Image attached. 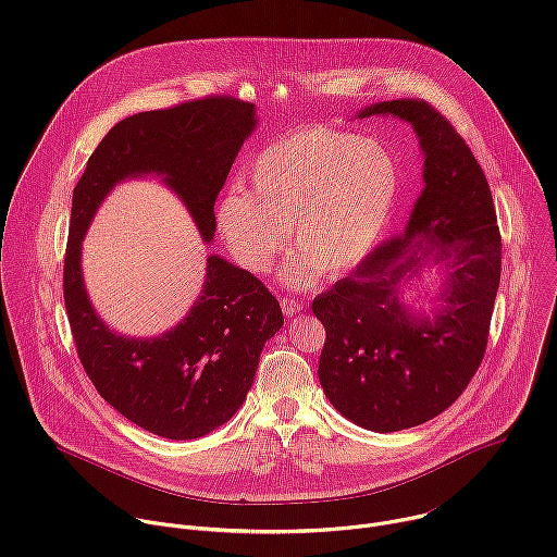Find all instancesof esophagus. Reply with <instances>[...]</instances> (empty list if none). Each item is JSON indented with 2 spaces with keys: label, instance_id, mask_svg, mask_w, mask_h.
I'll return each instance as SVG.
<instances>
[{
  "label": "esophagus",
  "instance_id": "obj_1",
  "mask_svg": "<svg viewBox=\"0 0 557 557\" xmlns=\"http://www.w3.org/2000/svg\"><path fill=\"white\" fill-rule=\"evenodd\" d=\"M281 309H283V313H285L287 318H292V315H296V313L302 311V302L296 300V298H281Z\"/></svg>",
  "mask_w": 557,
  "mask_h": 557
}]
</instances>
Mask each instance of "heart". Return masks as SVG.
I'll return each instance as SVG.
<instances>
[{
    "label": "heart",
    "mask_w": 557,
    "mask_h": 557,
    "mask_svg": "<svg viewBox=\"0 0 557 557\" xmlns=\"http://www.w3.org/2000/svg\"><path fill=\"white\" fill-rule=\"evenodd\" d=\"M250 190L231 188L214 221L233 259L252 274L272 270L289 242L283 281L307 287L354 270L384 235L399 199L395 153L375 138L307 127L263 147L250 162Z\"/></svg>",
    "instance_id": "b5f03b06"
}]
</instances>
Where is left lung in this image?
Masks as SVG:
<instances>
[{
    "label": "left lung",
    "instance_id": "1",
    "mask_svg": "<svg viewBox=\"0 0 557 557\" xmlns=\"http://www.w3.org/2000/svg\"><path fill=\"white\" fill-rule=\"evenodd\" d=\"M369 116L412 125L425 186L406 231L311 309L326 331L318 380L333 408L367 430L395 432L450 408L481 367L500 283V233L485 173L446 116L417 98L358 114ZM428 262L449 272L430 317L400 300L405 281Z\"/></svg>",
    "mask_w": 557,
    "mask_h": 557
}]
</instances>
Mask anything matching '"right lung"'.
<instances>
[{
    "instance_id": "obj_1",
    "label": "right lung",
    "mask_w": 557,
    "mask_h": 557,
    "mask_svg": "<svg viewBox=\"0 0 557 557\" xmlns=\"http://www.w3.org/2000/svg\"><path fill=\"white\" fill-rule=\"evenodd\" d=\"M255 127V104L233 96L143 111L111 127L72 195L63 298L76 354L109 406L164 438L203 436L239 410L263 345L283 326L281 305L255 274L208 257L201 294L184 320L158 338H127L87 298L81 244L107 193L151 173L182 197L201 239L212 242L214 199Z\"/></svg>"
}]
</instances>
